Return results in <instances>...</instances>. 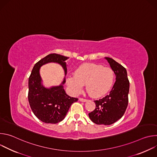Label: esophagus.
Returning <instances> with one entry per match:
<instances>
[{"mask_svg": "<svg viewBox=\"0 0 157 157\" xmlns=\"http://www.w3.org/2000/svg\"><path fill=\"white\" fill-rule=\"evenodd\" d=\"M79 101H80L81 102H86V101H87V99H83V98H79Z\"/></svg>", "mask_w": 157, "mask_h": 157, "instance_id": "1", "label": "esophagus"}]
</instances>
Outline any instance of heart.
Listing matches in <instances>:
<instances>
[{
  "label": "heart",
  "instance_id": "heart-1",
  "mask_svg": "<svg viewBox=\"0 0 157 157\" xmlns=\"http://www.w3.org/2000/svg\"><path fill=\"white\" fill-rule=\"evenodd\" d=\"M115 73L110 68L94 63H84L75 70L74 75L66 79L70 90L75 94L81 92L84 84L87 93L93 98L105 95L113 87Z\"/></svg>",
  "mask_w": 157,
  "mask_h": 157
}]
</instances>
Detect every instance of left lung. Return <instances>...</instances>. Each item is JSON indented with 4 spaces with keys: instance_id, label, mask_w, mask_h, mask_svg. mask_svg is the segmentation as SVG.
I'll return each mask as SVG.
<instances>
[{
    "instance_id": "obj_1",
    "label": "left lung",
    "mask_w": 157,
    "mask_h": 157,
    "mask_svg": "<svg viewBox=\"0 0 157 157\" xmlns=\"http://www.w3.org/2000/svg\"><path fill=\"white\" fill-rule=\"evenodd\" d=\"M116 75V82L109 94L94 101L95 109L89 113L90 119L98 125H110L120 119L128 105L129 81L126 69L113 58L105 57Z\"/></svg>"
}]
</instances>
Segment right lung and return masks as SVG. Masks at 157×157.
I'll use <instances>...</instances> for the list:
<instances>
[{"label":"right lung","instance_id":"1","mask_svg":"<svg viewBox=\"0 0 157 157\" xmlns=\"http://www.w3.org/2000/svg\"><path fill=\"white\" fill-rule=\"evenodd\" d=\"M69 59L61 55L52 53L38 61L33 66L29 79L28 99L35 116L41 121L47 124H57L62 121L73 102L78 99L67 95L63 85L65 77L59 86L44 87L40 74L41 67L49 63H58L67 73L66 60Z\"/></svg>","mask_w":157,"mask_h":157}]
</instances>
